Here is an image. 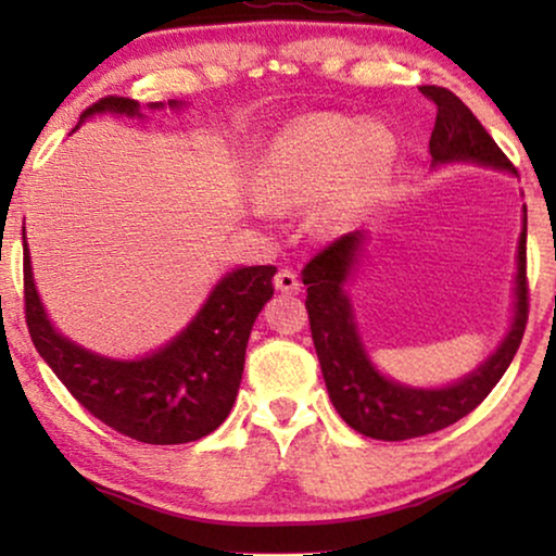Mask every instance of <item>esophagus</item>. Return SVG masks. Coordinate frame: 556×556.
<instances>
[{"instance_id": "34e87169", "label": "esophagus", "mask_w": 556, "mask_h": 556, "mask_svg": "<svg viewBox=\"0 0 556 556\" xmlns=\"http://www.w3.org/2000/svg\"><path fill=\"white\" fill-rule=\"evenodd\" d=\"M276 288H278L280 293H288V295L299 293L301 291V283H299V276H295V270L280 268L276 273Z\"/></svg>"}]
</instances>
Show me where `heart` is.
Returning <instances> with one entry per match:
<instances>
[{
	"instance_id": "b5f03b06",
	"label": "heart",
	"mask_w": 556,
	"mask_h": 556,
	"mask_svg": "<svg viewBox=\"0 0 556 556\" xmlns=\"http://www.w3.org/2000/svg\"><path fill=\"white\" fill-rule=\"evenodd\" d=\"M392 139L382 128L321 113L293 121L273 139L255 177L257 202L293 210L316 202L308 223L316 232H337L392 162Z\"/></svg>"
}]
</instances>
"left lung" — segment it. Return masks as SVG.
<instances>
[{"instance_id":"obj_1","label":"left lung","mask_w":556,"mask_h":556,"mask_svg":"<svg viewBox=\"0 0 556 556\" xmlns=\"http://www.w3.org/2000/svg\"><path fill=\"white\" fill-rule=\"evenodd\" d=\"M422 96L438 105L435 128L430 136L432 166L478 164L516 174L504 151L496 147L466 103L447 88L422 86ZM364 242V232H349L311 257L303 268L311 337L321 364L326 390L349 428L375 440H409L430 435L458 422L481 405L498 384L523 339L529 318L527 286V207L523 230L516 253L514 318L496 352L481 367L458 382L445 387H409L384 377L371 364L354 321L352 299L346 283L352 278Z\"/></svg>"}]
</instances>
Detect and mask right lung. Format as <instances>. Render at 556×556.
<instances>
[{
	"label": "right lung",
	"mask_w": 556,
	"mask_h": 556,
	"mask_svg": "<svg viewBox=\"0 0 556 556\" xmlns=\"http://www.w3.org/2000/svg\"><path fill=\"white\" fill-rule=\"evenodd\" d=\"M179 105L169 101V109ZM149 109H164V103H149ZM96 113L141 116V105L131 98H101L83 111L80 124ZM22 242L29 337L90 415L121 435L149 445L192 443L225 422L240 390L250 331L273 295L276 265L227 273L169 344L139 359H111L78 346L52 326L35 288L25 230Z\"/></svg>",
	"instance_id": "right-lung-1"
}]
</instances>
